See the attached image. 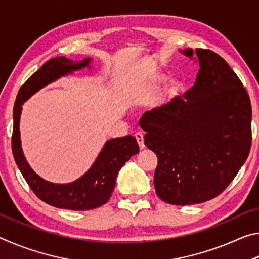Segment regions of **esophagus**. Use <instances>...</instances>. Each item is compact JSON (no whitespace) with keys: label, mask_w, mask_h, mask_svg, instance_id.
Returning <instances> with one entry per match:
<instances>
[{"label":"esophagus","mask_w":259,"mask_h":259,"mask_svg":"<svg viewBox=\"0 0 259 259\" xmlns=\"http://www.w3.org/2000/svg\"><path fill=\"white\" fill-rule=\"evenodd\" d=\"M135 137H136V139H137L140 150H144V148H145V144H144V136H143V134L142 133H136L135 134Z\"/></svg>","instance_id":"34e87169"}]
</instances>
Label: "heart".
Instances as JSON below:
<instances>
[{"label":"heart","instance_id":"heart-1","mask_svg":"<svg viewBox=\"0 0 259 259\" xmlns=\"http://www.w3.org/2000/svg\"><path fill=\"white\" fill-rule=\"evenodd\" d=\"M166 80H168V76L164 75V74L159 73V74H155V75L151 78L150 82H148V84L152 87H157V85L163 84ZM183 89H184L183 82L179 80H174L169 83L168 88H166V94L169 96H177L182 93Z\"/></svg>","mask_w":259,"mask_h":259}]
</instances>
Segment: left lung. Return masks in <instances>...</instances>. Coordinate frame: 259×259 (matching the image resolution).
<instances>
[{
    "label": "left lung",
    "mask_w": 259,
    "mask_h": 259,
    "mask_svg": "<svg viewBox=\"0 0 259 259\" xmlns=\"http://www.w3.org/2000/svg\"><path fill=\"white\" fill-rule=\"evenodd\" d=\"M200 69L194 85L144 113V143L157 156L154 187L164 202L202 203L233 181L251 147V104L229 64L207 49H185Z\"/></svg>",
    "instance_id": "1"
}]
</instances>
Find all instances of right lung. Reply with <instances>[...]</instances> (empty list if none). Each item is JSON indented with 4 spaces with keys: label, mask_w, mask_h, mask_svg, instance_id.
I'll return each instance as SVG.
<instances>
[{
    "label": "right lung",
    "mask_w": 259,
    "mask_h": 259,
    "mask_svg": "<svg viewBox=\"0 0 259 259\" xmlns=\"http://www.w3.org/2000/svg\"><path fill=\"white\" fill-rule=\"evenodd\" d=\"M91 58L73 61L66 57L48 60L20 88L14 107V130H12V153L25 181L38 199L52 207L69 210H90L98 208L111 198L117 174L131 156L139 152L137 140L133 136L109 139L91 168L68 184H54L41 178L26 161L20 143V114L23 104L41 88L50 84L60 76L89 66ZM90 67V66H89Z\"/></svg>",
    "instance_id": "obj_1"
}]
</instances>
